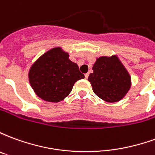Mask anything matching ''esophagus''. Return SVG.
I'll return each instance as SVG.
<instances>
[{"mask_svg": "<svg viewBox=\"0 0 155 155\" xmlns=\"http://www.w3.org/2000/svg\"><path fill=\"white\" fill-rule=\"evenodd\" d=\"M84 77H85V79H87V78L89 77V73H86V74H84Z\"/></svg>", "mask_w": 155, "mask_h": 155, "instance_id": "esophagus-1", "label": "esophagus"}]
</instances>
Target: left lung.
I'll list each match as a JSON object with an SVG mask.
<instances>
[{
	"label": "left lung",
	"mask_w": 155,
	"mask_h": 155,
	"mask_svg": "<svg viewBox=\"0 0 155 155\" xmlns=\"http://www.w3.org/2000/svg\"><path fill=\"white\" fill-rule=\"evenodd\" d=\"M92 70L88 81L101 100L109 103L118 102L130 90L131 76L116 54L96 58Z\"/></svg>",
	"instance_id": "8db88e82"
}]
</instances>
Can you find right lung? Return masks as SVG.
<instances>
[{"mask_svg":"<svg viewBox=\"0 0 155 155\" xmlns=\"http://www.w3.org/2000/svg\"><path fill=\"white\" fill-rule=\"evenodd\" d=\"M62 47L49 50L31 64L28 72L30 84L43 101L57 103L67 97L74 83L84 79L76 63Z\"/></svg>","mask_w":155,"mask_h":155,"instance_id":"right-lung-1","label":"right lung"}]
</instances>
